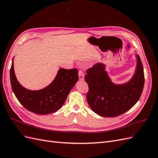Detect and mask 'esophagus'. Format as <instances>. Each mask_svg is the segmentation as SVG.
Wrapping results in <instances>:
<instances>
[{
	"mask_svg": "<svg viewBox=\"0 0 158 158\" xmlns=\"http://www.w3.org/2000/svg\"><path fill=\"white\" fill-rule=\"evenodd\" d=\"M78 76H79V79L80 80H84V74L82 70H79L78 72Z\"/></svg>",
	"mask_w": 158,
	"mask_h": 158,
	"instance_id": "obj_1",
	"label": "esophagus"
}]
</instances>
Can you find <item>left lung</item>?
<instances>
[{"mask_svg": "<svg viewBox=\"0 0 158 158\" xmlns=\"http://www.w3.org/2000/svg\"><path fill=\"white\" fill-rule=\"evenodd\" d=\"M137 64L128 82L114 84L103 63H96L89 69L84 79L89 86L87 101L90 108L100 116L115 117L131 109L139 100L144 85V69L140 56L136 55Z\"/></svg>", "mask_w": 158, "mask_h": 158, "instance_id": "left-lung-1", "label": "left lung"}]
</instances>
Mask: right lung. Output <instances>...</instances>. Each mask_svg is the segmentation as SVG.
<instances>
[{
  "label": "right lung",
  "mask_w": 158,
  "mask_h": 158,
  "mask_svg": "<svg viewBox=\"0 0 158 158\" xmlns=\"http://www.w3.org/2000/svg\"><path fill=\"white\" fill-rule=\"evenodd\" d=\"M13 60L14 58L10 71L13 92L23 107L36 114H47L58 111L78 80L76 69H60L53 81L47 87L40 90L27 89L18 81L14 73Z\"/></svg>",
  "instance_id": "add662e5"
}]
</instances>
